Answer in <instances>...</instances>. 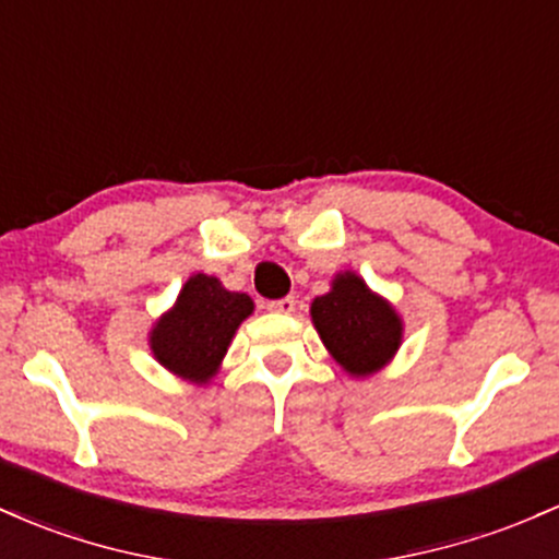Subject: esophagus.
Returning a JSON list of instances; mask_svg holds the SVG:
<instances>
[{
    "instance_id": "obj_1",
    "label": "esophagus",
    "mask_w": 559,
    "mask_h": 559,
    "mask_svg": "<svg viewBox=\"0 0 559 559\" xmlns=\"http://www.w3.org/2000/svg\"><path fill=\"white\" fill-rule=\"evenodd\" d=\"M297 308V299L294 297H281V299H273V302H267V310L273 312H284V316H289Z\"/></svg>"
}]
</instances>
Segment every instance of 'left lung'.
Segmentation results:
<instances>
[{"instance_id":"left-lung-1","label":"left lung","mask_w":559,"mask_h":559,"mask_svg":"<svg viewBox=\"0 0 559 559\" xmlns=\"http://www.w3.org/2000/svg\"><path fill=\"white\" fill-rule=\"evenodd\" d=\"M310 312L323 345L353 377L379 371L401 345V318L355 273L336 275Z\"/></svg>"}]
</instances>
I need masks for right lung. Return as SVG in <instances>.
Returning <instances> with one entry per match:
<instances>
[{"label": "right lung", "instance_id": "obj_1", "mask_svg": "<svg viewBox=\"0 0 559 559\" xmlns=\"http://www.w3.org/2000/svg\"><path fill=\"white\" fill-rule=\"evenodd\" d=\"M247 294L228 292L217 278L199 273L182 286L177 305L151 334L153 355L177 377L206 382L228 353L238 323L251 316Z\"/></svg>", "mask_w": 559, "mask_h": 559}]
</instances>
